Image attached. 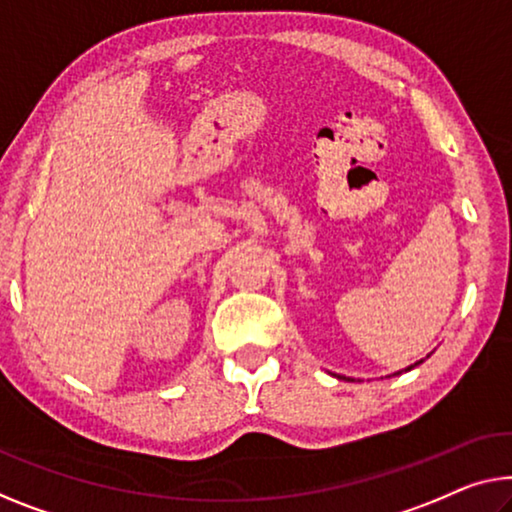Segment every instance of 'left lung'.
Here are the masks:
<instances>
[{
	"instance_id": "obj_1",
	"label": "left lung",
	"mask_w": 512,
	"mask_h": 512,
	"mask_svg": "<svg viewBox=\"0 0 512 512\" xmlns=\"http://www.w3.org/2000/svg\"><path fill=\"white\" fill-rule=\"evenodd\" d=\"M423 363V358H421V361H416L414 365H409V368H404V370H411V368H416V365H421ZM402 372V370H400ZM340 379H347V381H354V379H349V377H340Z\"/></svg>"
}]
</instances>
